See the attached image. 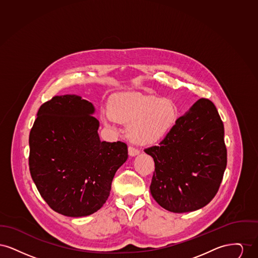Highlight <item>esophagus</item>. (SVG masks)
Masks as SVG:
<instances>
[{"instance_id":"34e87169","label":"esophagus","mask_w":258,"mask_h":258,"mask_svg":"<svg viewBox=\"0 0 258 258\" xmlns=\"http://www.w3.org/2000/svg\"><path fill=\"white\" fill-rule=\"evenodd\" d=\"M138 154H139V151L137 149L132 147V146L128 147V155H130V157H135V156L138 155Z\"/></svg>"}]
</instances>
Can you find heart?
Returning a JSON list of instances; mask_svg holds the SVG:
<instances>
[{
    "instance_id": "heart-1",
    "label": "heart",
    "mask_w": 258,
    "mask_h": 258,
    "mask_svg": "<svg viewBox=\"0 0 258 258\" xmlns=\"http://www.w3.org/2000/svg\"><path fill=\"white\" fill-rule=\"evenodd\" d=\"M103 118L106 123L128 124V138L135 144L149 145L169 132L176 120V110L167 98L131 93L114 98Z\"/></svg>"
}]
</instances>
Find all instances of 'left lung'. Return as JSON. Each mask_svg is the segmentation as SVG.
<instances>
[{
	"label": "left lung",
	"mask_w": 258,
	"mask_h": 258,
	"mask_svg": "<svg viewBox=\"0 0 258 258\" xmlns=\"http://www.w3.org/2000/svg\"><path fill=\"white\" fill-rule=\"evenodd\" d=\"M223 136L215 104L200 98L177 119L158 146L144 150L155 161L151 195L162 208L192 212L215 197L227 162Z\"/></svg>",
	"instance_id": "1"
}]
</instances>
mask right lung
Instances as JSON below:
<instances>
[{"mask_svg":"<svg viewBox=\"0 0 258 258\" xmlns=\"http://www.w3.org/2000/svg\"><path fill=\"white\" fill-rule=\"evenodd\" d=\"M94 105L75 95L53 97L31 130L29 167L41 197L55 212L85 217L103 206L126 144L100 141Z\"/></svg>","mask_w":258,"mask_h":258,"instance_id":"right-lung-1","label":"right lung"}]
</instances>
